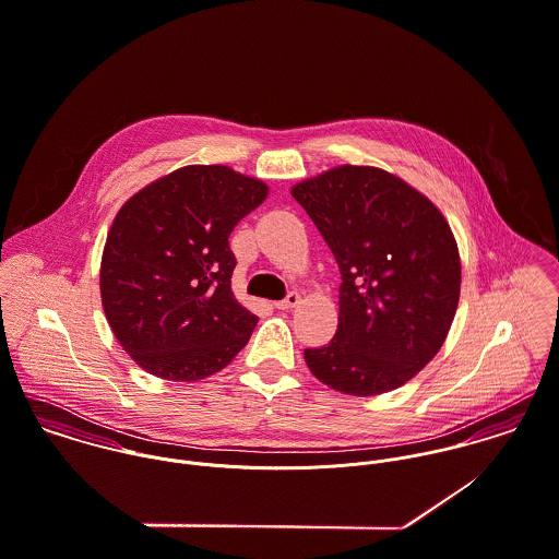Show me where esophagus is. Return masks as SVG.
<instances>
[{"instance_id": "1", "label": "esophagus", "mask_w": 559, "mask_h": 559, "mask_svg": "<svg viewBox=\"0 0 559 559\" xmlns=\"http://www.w3.org/2000/svg\"><path fill=\"white\" fill-rule=\"evenodd\" d=\"M300 305V296L298 294H287V298L285 300H278V302H274V309L278 310H289L296 309Z\"/></svg>"}]
</instances>
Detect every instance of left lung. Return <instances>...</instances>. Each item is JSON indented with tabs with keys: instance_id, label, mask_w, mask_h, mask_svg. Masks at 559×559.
<instances>
[{
	"instance_id": "1",
	"label": "left lung",
	"mask_w": 559,
	"mask_h": 559,
	"mask_svg": "<svg viewBox=\"0 0 559 559\" xmlns=\"http://www.w3.org/2000/svg\"><path fill=\"white\" fill-rule=\"evenodd\" d=\"M338 270L334 338L305 349L310 372L354 396L390 392L445 341L461 294L456 240L433 203L401 178L343 165L292 188Z\"/></svg>"
}]
</instances>
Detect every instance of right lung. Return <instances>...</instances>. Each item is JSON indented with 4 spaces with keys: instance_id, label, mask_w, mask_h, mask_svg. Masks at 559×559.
Instances as JSON below:
<instances>
[{
    "instance_id": "obj_1",
    "label": "right lung",
    "mask_w": 559,
    "mask_h": 559,
    "mask_svg": "<svg viewBox=\"0 0 559 559\" xmlns=\"http://www.w3.org/2000/svg\"><path fill=\"white\" fill-rule=\"evenodd\" d=\"M267 194L223 165L182 167L130 197L100 265L107 321L147 372L194 381L225 369L257 317L231 292L229 234Z\"/></svg>"
}]
</instances>
